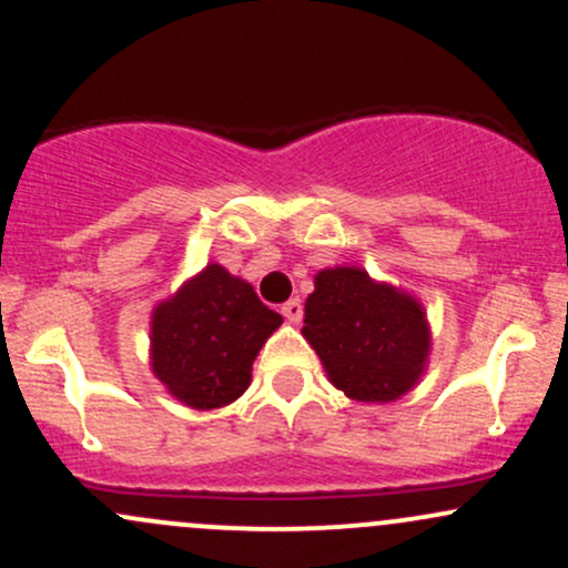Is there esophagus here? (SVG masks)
Wrapping results in <instances>:
<instances>
[{
    "instance_id": "1",
    "label": "esophagus",
    "mask_w": 568,
    "mask_h": 568,
    "mask_svg": "<svg viewBox=\"0 0 568 568\" xmlns=\"http://www.w3.org/2000/svg\"><path fill=\"white\" fill-rule=\"evenodd\" d=\"M280 312H283V317L288 323H298V321H302V315H304L302 298H291V302H285L283 306H280Z\"/></svg>"
}]
</instances>
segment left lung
<instances>
[{
  "label": "left lung",
  "mask_w": 568,
  "mask_h": 568,
  "mask_svg": "<svg viewBox=\"0 0 568 568\" xmlns=\"http://www.w3.org/2000/svg\"><path fill=\"white\" fill-rule=\"evenodd\" d=\"M306 342L328 379L363 403L406 395L425 371L429 328L416 298L374 283L355 266H334L315 277L304 306Z\"/></svg>",
  "instance_id": "8db88e82"
}]
</instances>
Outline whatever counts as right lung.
Segmentation results:
<instances>
[{
    "instance_id": "1",
    "label": "right lung",
    "mask_w": 568,
    "mask_h": 568,
    "mask_svg": "<svg viewBox=\"0 0 568 568\" xmlns=\"http://www.w3.org/2000/svg\"><path fill=\"white\" fill-rule=\"evenodd\" d=\"M280 323L253 285L211 264L154 310L152 371L186 406L221 408L245 393L253 361Z\"/></svg>"
}]
</instances>
